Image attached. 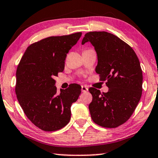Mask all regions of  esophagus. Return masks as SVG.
I'll list each match as a JSON object with an SVG mask.
<instances>
[{"label":"esophagus","mask_w":158,"mask_h":158,"mask_svg":"<svg viewBox=\"0 0 158 158\" xmlns=\"http://www.w3.org/2000/svg\"><path fill=\"white\" fill-rule=\"evenodd\" d=\"M81 90H82V92H87L88 90V88L85 85H82L81 86Z\"/></svg>","instance_id":"34e87169"}]
</instances>
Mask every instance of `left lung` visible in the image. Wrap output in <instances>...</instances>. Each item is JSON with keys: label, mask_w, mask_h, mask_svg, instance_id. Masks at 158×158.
I'll return each mask as SVG.
<instances>
[{"label": "left lung", "mask_w": 158, "mask_h": 158, "mask_svg": "<svg viewBox=\"0 0 158 158\" xmlns=\"http://www.w3.org/2000/svg\"><path fill=\"white\" fill-rule=\"evenodd\" d=\"M89 42L97 54L96 72L107 81V93L90 88L93 100L90 116L99 126L115 128L130 118L142 96V71L133 49L118 36L106 31L85 34L82 44Z\"/></svg>", "instance_id": "obj_1"}]
</instances>
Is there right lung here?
Returning a JSON list of instances; mask_svg holds the SVG:
<instances>
[{
  "label": "right lung",
  "instance_id": "right-lung-1",
  "mask_svg": "<svg viewBox=\"0 0 158 158\" xmlns=\"http://www.w3.org/2000/svg\"><path fill=\"white\" fill-rule=\"evenodd\" d=\"M81 32L49 36L27 47L16 70V94L28 118L39 128L57 131L70 120V108L81 93L73 83L57 92L55 80L64 68L67 54L76 44Z\"/></svg>",
  "mask_w": 158,
  "mask_h": 158
}]
</instances>
